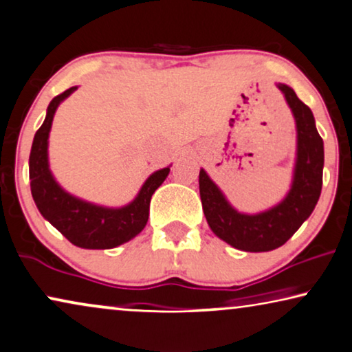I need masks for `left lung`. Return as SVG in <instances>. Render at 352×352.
I'll list each match as a JSON object with an SVG mask.
<instances>
[{
    "mask_svg": "<svg viewBox=\"0 0 352 352\" xmlns=\"http://www.w3.org/2000/svg\"><path fill=\"white\" fill-rule=\"evenodd\" d=\"M296 127V156L290 190L284 199L258 214L236 210L204 169L199 172V192L206 220L215 236L244 252H270L284 245L313 214L322 190L324 142L313 111L294 89L277 82Z\"/></svg>",
    "mask_w": 352,
    "mask_h": 352,
    "instance_id": "1",
    "label": "left lung"
}]
</instances>
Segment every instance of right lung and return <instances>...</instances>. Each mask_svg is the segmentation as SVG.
Wrapping results in <instances>:
<instances>
[{"label":"right lung","instance_id":"add662e5","mask_svg":"<svg viewBox=\"0 0 352 352\" xmlns=\"http://www.w3.org/2000/svg\"><path fill=\"white\" fill-rule=\"evenodd\" d=\"M76 89L78 86L70 87L52 98L44 122L34 133L28 161L30 188L39 214L73 245L81 249H113L133 239L145 228L153 192L169 175L170 166L153 172L133 201L122 207L94 204L63 190L49 169V132L58 105Z\"/></svg>","mask_w":352,"mask_h":352}]
</instances>
